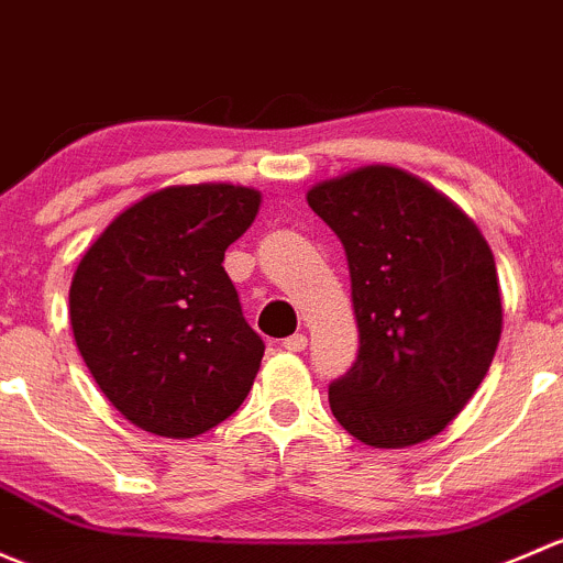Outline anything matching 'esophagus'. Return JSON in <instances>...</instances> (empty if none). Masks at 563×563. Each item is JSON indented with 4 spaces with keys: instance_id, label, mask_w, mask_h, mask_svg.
Listing matches in <instances>:
<instances>
[{
    "instance_id": "esophagus-1",
    "label": "esophagus",
    "mask_w": 563,
    "mask_h": 563,
    "mask_svg": "<svg viewBox=\"0 0 563 563\" xmlns=\"http://www.w3.org/2000/svg\"><path fill=\"white\" fill-rule=\"evenodd\" d=\"M282 346H284V350H287V352H303V350H306V335H303V333L289 335V339L282 341Z\"/></svg>"
}]
</instances>
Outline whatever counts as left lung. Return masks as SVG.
<instances>
[{
	"mask_svg": "<svg viewBox=\"0 0 563 563\" xmlns=\"http://www.w3.org/2000/svg\"><path fill=\"white\" fill-rule=\"evenodd\" d=\"M344 243L361 350L330 382L333 417L371 448L437 437L488 374L501 339L494 252L431 184L368 165L306 192Z\"/></svg>",
	"mask_w": 563,
	"mask_h": 563,
	"instance_id": "left-lung-1",
	"label": "left lung"
}]
</instances>
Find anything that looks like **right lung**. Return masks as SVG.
Wrapping results in <instances>:
<instances>
[{
    "instance_id": "add662e5",
    "label": "right lung",
    "mask_w": 563,
    "mask_h": 563,
    "mask_svg": "<svg viewBox=\"0 0 563 563\" xmlns=\"http://www.w3.org/2000/svg\"><path fill=\"white\" fill-rule=\"evenodd\" d=\"M260 200L233 184L159 189L121 211L80 257L69 287L75 344L132 426L192 439L252 390L265 344L222 263Z\"/></svg>"
}]
</instances>
